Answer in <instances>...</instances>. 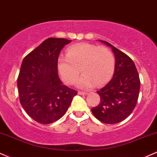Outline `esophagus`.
<instances>
[{
	"label": "esophagus",
	"mask_w": 157,
	"mask_h": 157,
	"mask_svg": "<svg viewBox=\"0 0 157 157\" xmlns=\"http://www.w3.org/2000/svg\"><path fill=\"white\" fill-rule=\"evenodd\" d=\"M78 95H86V94H87V93H85V92H82V91H78Z\"/></svg>",
	"instance_id": "obj_1"
}]
</instances>
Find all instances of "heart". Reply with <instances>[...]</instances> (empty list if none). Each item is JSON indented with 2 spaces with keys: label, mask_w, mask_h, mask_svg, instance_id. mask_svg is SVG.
I'll list each match as a JSON object with an SVG mask.
<instances>
[{
  "label": "heart",
  "mask_w": 157,
  "mask_h": 157,
  "mask_svg": "<svg viewBox=\"0 0 157 157\" xmlns=\"http://www.w3.org/2000/svg\"><path fill=\"white\" fill-rule=\"evenodd\" d=\"M115 68V58L109 49L88 43L73 45L67 48L66 56L57 60V69L65 84H73L80 73L77 84L89 89L93 84L101 86L112 78Z\"/></svg>",
  "instance_id": "b5f03b06"
}]
</instances>
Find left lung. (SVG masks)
<instances>
[{
    "mask_svg": "<svg viewBox=\"0 0 157 157\" xmlns=\"http://www.w3.org/2000/svg\"><path fill=\"white\" fill-rule=\"evenodd\" d=\"M100 41L112 48L115 68L111 81L97 91L100 103L91 111L102 123L115 124L124 121L133 112L139 97L140 81L135 64L128 55L107 42Z\"/></svg>",
    "mask_w": 157,
    "mask_h": 157,
    "instance_id": "obj_1",
    "label": "left lung"
}]
</instances>
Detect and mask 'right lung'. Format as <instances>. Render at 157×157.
I'll list each match as a JSON object with an SVG mask.
<instances>
[{
	"mask_svg": "<svg viewBox=\"0 0 157 157\" xmlns=\"http://www.w3.org/2000/svg\"><path fill=\"white\" fill-rule=\"evenodd\" d=\"M71 40L48 38L25 56L17 78L20 102L34 121L49 124L65 114L76 90L62 84L57 60Z\"/></svg>",
	"mask_w": 157,
	"mask_h": 157,
	"instance_id": "right-lung-1",
	"label": "right lung"
}]
</instances>
